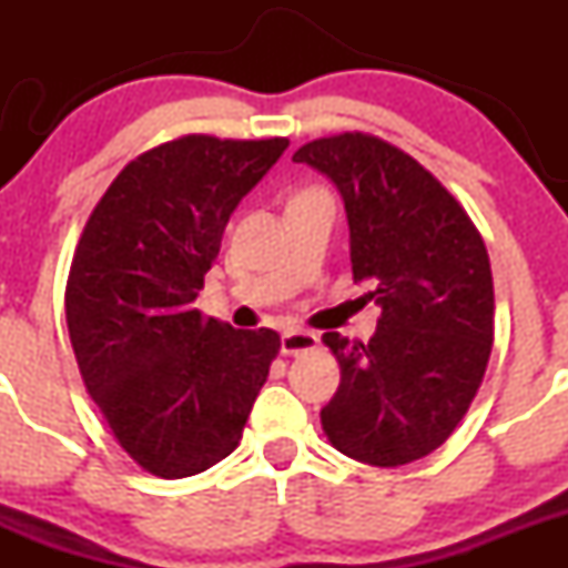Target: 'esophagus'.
I'll return each mask as SVG.
<instances>
[{
	"mask_svg": "<svg viewBox=\"0 0 568 568\" xmlns=\"http://www.w3.org/2000/svg\"><path fill=\"white\" fill-rule=\"evenodd\" d=\"M316 346H318V335L307 329H288L283 332V341H280V352L288 354V357H300V354L313 352Z\"/></svg>",
	"mask_w": 568,
	"mask_h": 568,
	"instance_id": "esophagus-1",
	"label": "esophagus"
}]
</instances>
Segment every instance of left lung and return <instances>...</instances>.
Returning a JSON list of instances; mask_svg holds the SVG:
<instances>
[{"label":"left lung","instance_id":"8db88e82","mask_svg":"<svg viewBox=\"0 0 568 568\" xmlns=\"http://www.w3.org/2000/svg\"><path fill=\"white\" fill-rule=\"evenodd\" d=\"M341 192L352 272L382 307L368 343L324 332L341 385L321 409L348 459L400 467L437 450L467 415L495 341L489 252L459 200L420 162L363 131L294 153Z\"/></svg>","mask_w":568,"mask_h":568}]
</instances>
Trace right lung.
Here are the masks:
<instances>
[{
  "mask_svg": "<svg viewBox=\"0 0 568 568\" xmlns=\"http://www.w3.org/2000/svg\"><path fill=\"white\" fill-rule=\"evenodd\" d=\"M288 148L189 134L125 164L73 252L65 318L79 374L120 448L159 478L236 450L280 352L194 307L227 220Z\"/></svg>",
  "mask_w": 568,
  "mask_h": 568,
  "instance_id": "1",
  "label": "right lung"
}]
</instances>
